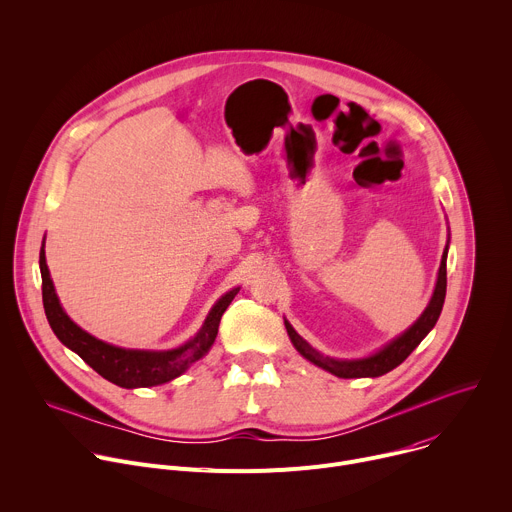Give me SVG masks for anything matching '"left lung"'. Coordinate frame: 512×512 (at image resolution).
Returning <instances> with one entry per match:
<instances>
[{
    "label": "left lung",
    "instance_id": "left-lung-1",
    "mask_svg": "<svg viewBox=\"0 0 512 512\" xmlns=\"http://www.w3.org/2000/svg\"><path fill=\"white\" fill-rule=\"evenodd\" d=\"M446 259H448V247L442 255V265H440V273H437V283H435V291L431 296V302L425 308V312L421 314V318L407 332H403L399 338H395L391 344H387L377 354H373L369 358H360V360H336V358H330V356H322L294 328H291L285 322V328H287V334H289L291 342H294V346L298 348V352L302 356H306L310 362L318 364V367H322L324 371H328V373H332L340 379L381 377V375L393 371L419 346V342L429 334V330L435 326L437 318H440V314H442L444 300H446V285H448Z\"/></svg>",
    "mask_w": 512,
    "mask_h": 512
}]
</instances>
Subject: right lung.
<instances>
[{
	"instance_id": "right-lung-1",
	"label": "right lung",
	"mask_w": 512,
	"mask_h": 512,
	"mask_svg": "<svg viewBox=\"0 0 512 512\" xmlns=\"http://www.w3.org/2000/svg\"><path fill=\"white\" fill-rule=\"evenodd\" d=\"M40 273H42L44 312H46L48 324L54 330V334L58 336V340L64 346H68L70 350H75L103 379H107L119 387H125V389L154 387V385L168 383V381L180 377L192 362L200 360L212 346V342L218 334V324H221L225 310L229 308V304L233 302V298L239 291V287H237L218 300L214 304V308L210 310L208 318L204 320V326L200 328V332L184 346L174 348V350H162V352L125 350V348H117V346L97 340L95 336L81 330L64 314V310L60 308V302L56 298L50 273H48L44 247L40 249Z\"/></svg>"
}]
</instances>
